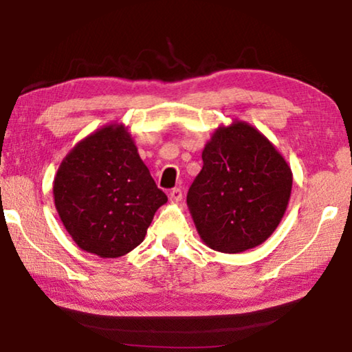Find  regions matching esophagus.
I'll return each mask as SVG.
<instances>
[{
    "mask_svg": "<svg viewBox=\"0 0 352 352\" xmlns=\"http://www.w3.org/2000/svg\"><path fill=\"white\" fill-rule=\"evenodd\" d=\"M169 199H170L172 204H177V201H180L182 200V189L180 188L172 189L170 194H169Z\"/></svg>",
    "mask_w": 352,
    "mask_h": 352,
    "instance_id": "esophagus-1",
    "label": "esophagus"
}]
</instances>
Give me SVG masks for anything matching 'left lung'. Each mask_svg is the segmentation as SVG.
I'll list each match as a JSON object with an SVG mask.
<instances>
[{
	"label": "left lung",
	"mask_w": 352,
	"mask_h": 352,
	"mask_svg": "<svg viewBox=\"0 0 352 352\" xmlns=\"http://www.w3.org/2000/svg\"><path fill=\"white\" fill-rule=\"evenodd\" d=\"M186 204L201 242L220 253L264 243L287 210L294 174L267 136L241 119L206 141Z\"/></svg>",
	"instance_id": "left-lung-1"
}]
</instances>
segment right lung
Returning <instances> with one entry per match:
<instances>
[{
    "label": "right lung",
    "instance_id": "add662e5",
    "mask_svg": "<svg viewBox=\"0 0 352 352\" xmlns=\"http://www.w3.org/2000/svg\"><path fill=\"white\" fill-rule=\"evenodd\" d=\"M52 194L76 245L99 258H119L138 247L168 201L122 122L107 124L71 148Z\"/></svg>",
    "mask_w": 352,
    "mask_h": 352
}]
</instances>
